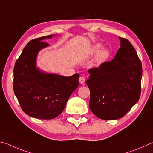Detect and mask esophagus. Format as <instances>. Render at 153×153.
I'll list each match as a JSON object with an SVG mask.
<instances>
[{
  "mask_svg": "<svg viewBox=\"0 0 153 153\" xmlns=\"http://www.w3.org/2000/svg\"><path fill=\"white\" fill-rule=\"evenodd\" d=\"M85 82V79L83 76H81L79 78V82L81 84H84V82Z\"/></svg>",
  "mask_w": 153,
  "mask_h": 153,
  "instance_id": "1",
  "label": "esophagus"
}]
</instances>
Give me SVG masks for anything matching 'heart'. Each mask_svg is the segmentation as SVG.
<instances>
[{
	"label": "heart",
	"instance_id": "heart-1",
	"mask_svg": "<svg viewBox=\"0 0 153 153\" xmlns=\"http://www.w3.org/2000/svg\"><path fill=\"white\" fill-rule=\"evenodd\" d=\"M102 47V45L101 44H96L91 48V50L89 51L90 56L97 55L95 61L96 64L98 66L106 62L110 57V51L107 49V48H104V49L101 50Z\"/></svg>",
	"mask_w": 153,
	"mask_h": 153
}]
</instances>
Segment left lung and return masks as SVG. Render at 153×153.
<instances>
[{
	"label": "left lung",
	"mask_w": 153,
	"mask_h": 153,
	"mask_svg": "<svg viewBox=\"0 0 153 153\" xmlns=\"http://www.w3.org/2000/svg\"><path fill=\"white\" fill-rule=\"evenodd\" d=\"M119 39L120 48L113 60L88 71L89 108L101 120L124 117L140 96L141 62L132 44L122 37Z\"/></svg>",
	"instance_id": "1"
}]
</instances>
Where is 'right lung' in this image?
<instances>
[{
  "mask_svg": "<svg viewBox=\"0 0 153 153\" xmlns=\"http://www.w3.org/2000/svg\"><path fill=\"white\" fill-rule=\"evenodd\" d=\"M53 36L32 39L14 66L13 89L21 108L32 117L55 118L63 111L68 98L79 87V74L64 76L48 73L37 67L39 52L49 46L44 41Z\"/></svg>",
  "mask_w": 153,
  "mask_h": 153,
  "instance_id": "1",
  "label": "right lung"
}]
</instances>
